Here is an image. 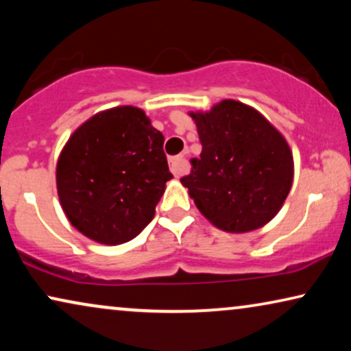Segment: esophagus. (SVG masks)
Returning <instances> with one entry per match:
<instances>
[{
  "mask_svg": "<svg viewBox=\"0 0 351 351\" xmlns=\"http://www.w3.org/2000/svg\"><path fill=\"white\" fill-rule=\"evenodd\" d=\"M171 171L176 177H180L186 171V160L184 156H174L169 160Z\"/></svg>",
  "mask_w": 351,
  "mask_h": 351,
  "instance_id": "obj_1",
  "label": "esophagus"
}]
</instances>
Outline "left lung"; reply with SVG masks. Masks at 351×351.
<instances>
[{"label":"left lung","mask_w":351,"mask_h":351,"mask_svg":"<svg viewBox=\"0 0 351 351\" xmlns=\"http://www.w3.org/2000/svg\"><path fill=\"white\" fill-rule=\"evenodd\" d=\"M190 117L203 150L180 182L199 213L228 233L270 222L294 179L292 152L282 134L256 108L232 99Z\"/></svg>","instance_id":"left-lung-1"}]
</instances>
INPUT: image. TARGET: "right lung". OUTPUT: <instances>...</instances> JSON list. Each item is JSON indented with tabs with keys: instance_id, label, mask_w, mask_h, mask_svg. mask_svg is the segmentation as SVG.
Wrapping results in <instances>:
<instances>
[{
	"instance_id": "1",
	"label": "right lung",
	"mask_w": 351,
	"mask_h": 351,
	"mask_svg": "<svg viewBox=\"0 0 351 351\" xmlns=\"http://www.w3.org/2000/svg\"><path fill=\"white\" fill-rule=\"evenodd\" d=\"M165 137L131 105L99 112L71 134L57 161L62 209L93 241L117 246L136 238L155 215L172 179Z\"/></svg>"
}]
</instances>
